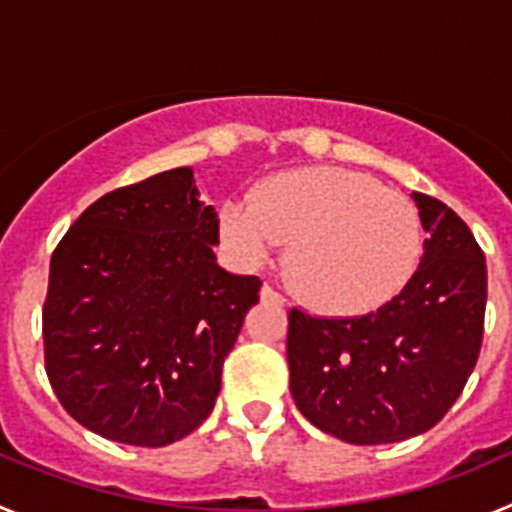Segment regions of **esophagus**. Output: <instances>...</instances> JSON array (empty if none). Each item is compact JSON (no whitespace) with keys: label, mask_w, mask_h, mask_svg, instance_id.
I'll return each instance as SVG.
<instances>
[{"label":"esophagus","mask_w":512,"mask_h":512,"mask_svg":"<svg viewBox=\"0 0 512 512\" xmlns=\"http://www.w3.org/2000/svg\"><path fill=\"white\" fill-rule=\"evenodd\" d=\"M261 300H264V302H274V305H284V297L279 295L277 289L269 287V284H266V287L261 289Z\"/></svg>","instance_id":"34e87169"}]
</instances>
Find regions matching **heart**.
Segmentation results:
<instances>
[{
	"label": "heart",
	"mask_w": 512,
	"mask_h": 512,
	"mask_svg": "<svg viewBox=\"0 0 512 512\" xmlns=\"http://www.w3.org/2000/svg\"><path fill=\"white\" fill-rule=\"evenodd\" d=\"M223 233L248 261L289 243L284 274L325 315H369L408 287L423 256L413 202L338 166L271 176L251 200L223 207Z\"/></svg>",
	"instance_id": "obj_1"
}]
</instances>
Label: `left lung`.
<instances>
[{
  "label": "left lung",
  "mask_w": 512,
  "mask_h": 512,
  "mask_svg": "<svg viewBox=\"0 0 512 512\" xmlns=\"http://www.w3.org/2000/svg\"><path fill=\"white\" fill-rule=\"evenodd\" d=\"M428 233L400 295L361 318L289 310V390L328 436L377 446L425 433L461 395L485 333L487 264L472 230L413 192Z\"/></svg>",
  "instance_id": "left-lung-1"
}]
</instances>
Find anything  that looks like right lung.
Returning <instances> with one entry per match:
<instances>
[{"mask_svg":"<svg viewBox=\"0 0 512 512\" xmlns=\"http://www.w3.org/2000/svg\"><path fill=\"white\" fill-rule=\"evenodd\" d=\"M220 220L189 166L107 192L53 251L45 372L63 410L130 446L200 428L259 277L217 266Z\"/></svg>","mask_w":512,"mask_h":512,"instance_id":"add662e5","label":"right lung"}]
</instances>
